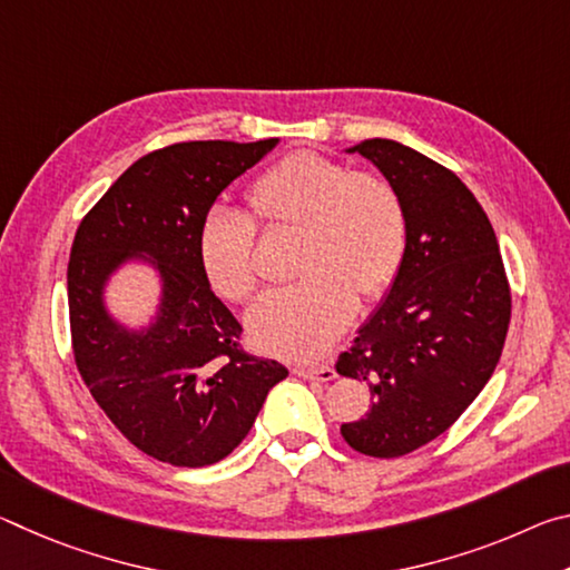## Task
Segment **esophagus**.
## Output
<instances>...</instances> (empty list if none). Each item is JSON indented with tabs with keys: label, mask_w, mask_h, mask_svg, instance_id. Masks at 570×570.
Returning a JSON list of instances; mask_svg holds the SVG:
<instances>
[{
	"label": "esophagus",
	"mask_w": 570,
	"mask_h": 570,
	"mask_svg": "<svg viewBox=\"0 0 570 570\" xmlns=\"http://www.w3.org/2000/svg\"><path fill=\"white\" fill-rule=\"evenodd\" d=\"M294 374H296V377H302V380H320V382H332L336 377L332 364H322V366L298 364V366H294Z\"/></svg>",
	"instance_id": "34e87169"
}]
</instances>
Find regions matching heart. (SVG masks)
Masks as SVG:
<instances>
[{
    "label": "heart",
    "mask_w": 570,
    "mask_h": 570,
    "mask_svg": "<svg viewBox=\"0 0 570 570\" xmlns=\"http://www.w3.org/2000/svg\"><path fill=\"white\" fill-rule=\"evenodd\" d=\"M266 230L296 228V284L266 292L248 308L250 342L268 354L312 360L354 314V292L374 298L397 278L407 254V214L397 188L374 173L350 170L316 153H292L248 188ZM256 226L240 210L214 206L198 226L208 284L228 302L256 288Z\"/></svg>",
    "instance_id": "1"
}]
</instances>
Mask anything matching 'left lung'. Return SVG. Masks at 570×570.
<instances>
[{
	"label": "left lung",
	"mask_w": 570,
	"mask_h": 570,
	"mask_svg": "<svg viewBox=\"0 0 570 570\" xmlns=\"http://www.w3.org/2000/svg\"><path fill=\"white\" fill-rule=\"evenodd\" d=\"M397 188L407 254L382 306L336 360L364 380L372 410L342 424L346 445L402 458L440 438L493 377L510 324V286L495 230L455 173L402 142L350 148Z\"/></svg>",
	"instance_id": "obj_1"
}]
</instances>
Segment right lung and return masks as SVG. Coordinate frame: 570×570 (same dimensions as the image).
Segmentation results:
<instances>
[{
  "label": "right lung",
  "instance_id": "1",
  "mask_svg": "<svg viewBox=\"0 0 570 570\" xmlns=\"http://www.w3.org/2000/svg\"><path fill=\"white\" fill-rule=\"evenodd\" d=\"M278 138L193 140L153 150L122 173L77 228L67 304L77 372L135 448L178 468L230 455L288 370L240 350V324L210 292L198 226L230 180ZM128 261L161 276L159 314L142 331L115 323L104 284Z\"/></svg>",
  "mask_w": 570,
  "mask_h": 570
}]
</instances>
